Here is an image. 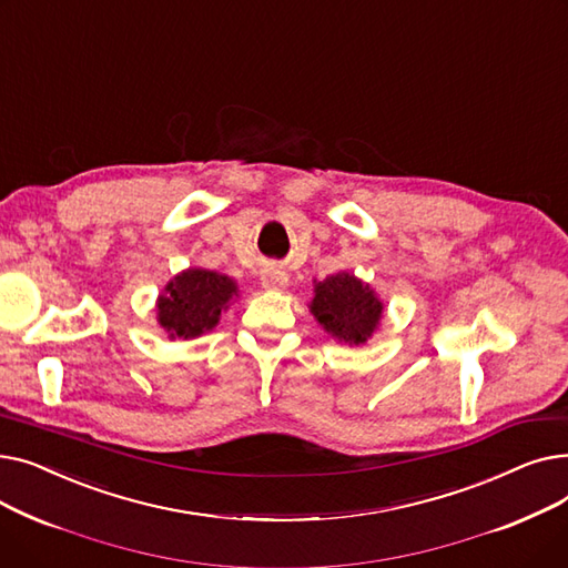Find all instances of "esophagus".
<instances>
[{
    "label": "esophagus",
    "instance_id": "obj_1",
    "mask_svg": "<svg viewBox=\"0 0 568 568\" xmlns=\"http://www.w3.org/2000/svg\"><path fill=\"white\" fill-rule=\"evenodd\" d=\"M260 283L264 290H283L287 285V274L278 266H266L262 268Z\"/></svg>",
    "mask_w": 568,
    "mask_h": 568
}]
</instances>
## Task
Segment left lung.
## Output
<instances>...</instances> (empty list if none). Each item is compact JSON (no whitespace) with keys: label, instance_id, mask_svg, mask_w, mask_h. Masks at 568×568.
Instances as JSON below:
<instances>
[{"label":"left lung","instance_id":"left-lung-1","mask_svg":"<svg viewBox=\"0 0 568 568\" xmlns=\"http://www.w3.org/2000/svg\"><path fill=\"white\" fill-rule=\"evenodd\" d=\"M313 315L338 341L359 345L382 317V304L373 290L349 274H336L315 285Z\"/></svg>","mask_w":568,"mask_h":568}]
</instances>
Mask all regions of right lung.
I'll list each match as a JSON object with an SVG mask.
<instances>
[{
  "label": "right lung",
  "mask_w": 568,
  "mask_h": 568,
  "mask_svg": "<svg viewBox=\"0 0 568 568\" xmlns=\"http://www.w3.org/2000/svg\"><path fill=\"white\" fill-rule=\"evenodd\" d=\"M159 296V322L170 336L195 338L216 326L221 311L232 300L236 285L216 272L189 268L165 287Z\"/></svg>",
  "instance_id": "obj_1"
}]
</instances>
